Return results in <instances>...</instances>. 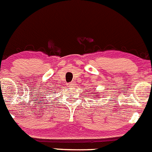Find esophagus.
<instances>
[{
    "label": "esophagus",
    "instance_id": "1",
    "mask_svg": "<svg viewBox=\"0 0 152 152\" xmlns=\"http://www.w3.org/2000/svg\"><path fill=\"white\" fill-rule=\"evenodd\" d=\"M75 86H76V83H75V82H71V83H69V85H68V87L73 88V87H75Z\"/></svg>",
    "mask_w": 152,
    "mask_h": 152
}]
</instances>
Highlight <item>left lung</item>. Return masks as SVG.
I'll return each instance as SVG.
<instances>
[{
	"label": "left lung",
	"mask_w": 152,
	"mask_h": 152,
	"mask_svg": "<svg viewBox=\"0 0 152 152\" xmlns=\"http://www.w3.org/2000/svg\"><path fill=\"white\" fill-rule=\"evenodd\" d=\"M92 94H94L93 96H97V95H95V93H94V92H92Z\"/></svg>",
	"instance_id": "left-lung-1"
}]
</instances>
